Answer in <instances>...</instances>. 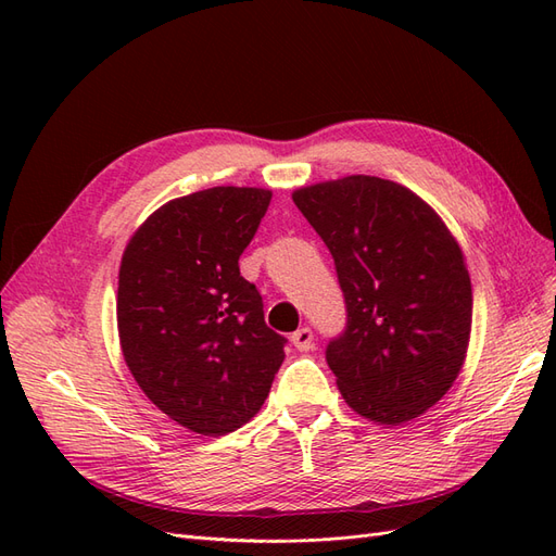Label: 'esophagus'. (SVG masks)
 <instances>
[{
	"mask_svg": "<svg viewBox=\"0 0 556 556\" xmlns=\"http://www.w3.org/2000/svg\"><path fill=\"white\" fill-rule=\"evenodd\" d=\"M292 343H294V348L296 350H301V352H308V350H313V331L308 329V327H301V329H296L294 333H292Z\"/></svg>",
	"mask_w": 556,
	"mask_h": 556,
	"instance_id": "esophagus-1",
	"label": "esophagus"
}]
</instances>
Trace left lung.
Wrapping results in <instances>:
<instances>
[{"label": "left lung", "instance_id": "obj_1", "mask_svg": "<svg viewBox=\"0 0 556 556\" xmlns=\"http://www.w3.org/2000/svg\"><path fill=\"white\" fill-rule=\"evenodd\" d=\"M329 248L345 329L327 364L348 406L380 425L429 410L466 357L473 292L439 215L392 180L348 176L292 194Z\"/></svg>", "mask_w": 556, "mask_h": 556}]
</instances>
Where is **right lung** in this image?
<instances>
[{
  "instance_id": "1",
  "label": "right lung",
  "mask_w": 556,
  "mask_h": 556,
  "mask_svg": "<svg viewBox=\"0 0 556 556\" xmlns=\"http://www.w3.org/2000/svg\"><path fill=\"white\" fill-rule=\"evenodd\" d=\"M271 192L208 188L164 204L134 233L117 280L123 355L146 396L201 435L262 408L288 339L264 323L239 257Z\"/></svg>"
}]
</instances>
